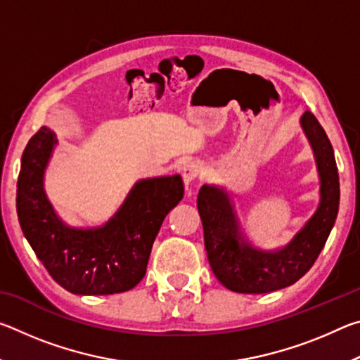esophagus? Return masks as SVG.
<instances>
[{"mask_svg": "<svg viewBox=\"0 0 360 360\" xmlns=\"http://www.w3.org/2000/svg\"><path fill=\"white\" fill-rule=\"evenodd\" d=\"M202 173V165L197 162H188L182 167V179H184V184L188 188V186L192 184V181H195Z\"/></svg>", "mask_w": 360, "mask_h": 360, "instance_id": "obj_1", "label": "esophagus"}]
</instances>
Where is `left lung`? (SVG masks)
Listing matches in <instances>:
<instances>
[{
  "instance_id": "8db88e82",
  "label": "left lung",
  "mask_w": 360,
  "mask_h": 360,
  "mask_svg": "<svg viewBox=\"0 0 360 360\" xmlns=\"http://www.w3.org/2000/svg\"><path fill=\"white\" fill-rule=\"evenodd\" d=\"M300 127L311 146L319 174V205L284 248L262 249L248 238L233 197L225 187L205 184L197 206L211 270L238 294H268L297 283L318 259L333 229L340 206V181L332 144L318 119L307 111Z\"/></svg>"
}]
</instances>
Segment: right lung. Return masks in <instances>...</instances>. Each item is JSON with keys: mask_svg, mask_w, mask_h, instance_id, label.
<instances>
[{"mask_svg": "<svg viewBox=\"0 0 360 360\" xmlns=\"http://www.w3.org/2000/svg\"><path fill=\"white\" fill-rule=\"evenodd\" d=\"M58 143L41 127L22 155L17 214L23 235L56 281L71 294L109 295L135 288L146 275L163 219L182 200L179 174L139 179L124 203L98 227H71L53 210L44 174Z\"/></svg>", "mask_w": 360, "mask_h": 360, "instance_id": "obj_1", "label": "right lung"}]
</instances>
